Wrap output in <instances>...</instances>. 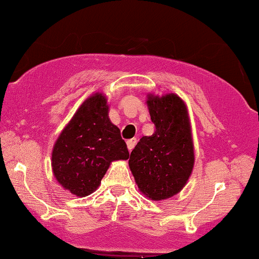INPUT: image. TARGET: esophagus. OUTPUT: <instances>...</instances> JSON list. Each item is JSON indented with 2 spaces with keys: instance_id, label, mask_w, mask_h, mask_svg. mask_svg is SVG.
<instances>
[{
  "instance_id": "esophagus-1",
  "label": "esophagus",
  "mask_w": 259,
  "mask_h": 259,
  "mask_svg": "<svg viewBox=\"0 0 259 259\" xmlns=\"http://www.w3.org/2000/svg\"><path fill=\"white\" fill-rule=\"evenodd\" d=\"M136 145V139H130L126 141V146H127V149H129V152H132L134 147H135Z\"/></svg>"
}]
</instances>
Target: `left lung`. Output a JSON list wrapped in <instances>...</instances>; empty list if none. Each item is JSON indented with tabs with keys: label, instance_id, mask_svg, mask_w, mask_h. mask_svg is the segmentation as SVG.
Listing matches in <instances>:
<instances>
[{
	"label": "left lung",
	"instance_id": "left-lung-1",
	"mask_svg": "<svg viewBox=\"0 0 259 259\" xmlns=\"http://www.w3.org/2000/svg\"><path fill=\"white\" fill-rule=\"evenodd\" d=\"M155 132L133 149L129 167L140 192L152 200L169 199L183 189L194 167V143L186 102L175 93L147 95Z\"/></svg>",
	"mask_w": 259,
	"mask_h": 259
}]
</instances>
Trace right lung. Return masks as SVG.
<instances>
[{
	"instance_id": "right-lung-1",
	"label": "right lung",
	"mask_w": 259,
	"mask_h": 259,
	"mask_svg": "<svg viewBox=\"0 0 259 259\" xmlns=\"http://www.w3.org/2000/svg\"><path fill=\"white\" fill-rule=\"evenodd\" d=\"M107 98L94 93L62 129L52 151V170L62 188L87 197L99 188L112 161L129 158L126 143L108 117Z\"/></svg>"
}]
</instances>
